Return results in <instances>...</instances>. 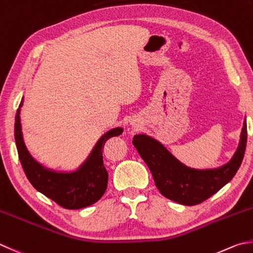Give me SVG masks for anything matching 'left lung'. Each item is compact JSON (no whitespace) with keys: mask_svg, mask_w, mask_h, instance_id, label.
<instances>
[{"mask_svg":"<svg viewBox=\"0 0 253 253\" xmlns=\"http://www.w3.org/2000/svg\"><path fill=\"white\" fill-rule=\"evenodd\" d=\"M132 143L149 166L161 194L185 206H194L216 194L239 169L247 146V122L245 119L236 153L218 169H190L171 155L161 142L146 134H135Z\"/></svg>","mask_w":253,"mask_h":253,"instance_id":"1","label":"left lung"}]
</instances>
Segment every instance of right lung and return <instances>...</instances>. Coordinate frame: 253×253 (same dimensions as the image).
Here are the masks:
<instances>
[{"instance_id":"1","label":"right lung","mask_w":253,"mask_h":253,"mask_svg":"<svg viewBox=\"0 0 253 253\" xmlns=\"http://www.w3.org/2000/svg\"><path fill=\"white\" fill-rule=\"evenodd\" d=\"M22 107L23 99L16 111L14 136L23 169L34 188L66 209L84 208L98 202L108 185L102 147L110 137L120 135L123 128L114 127L104 133L93 146L91 153L76 170L57 171L38 163L28 152L23 139L20 117Z\"/></svg>"}]
</instances>
